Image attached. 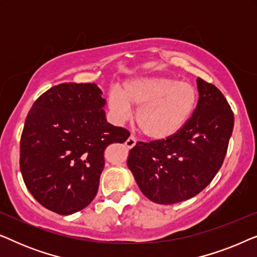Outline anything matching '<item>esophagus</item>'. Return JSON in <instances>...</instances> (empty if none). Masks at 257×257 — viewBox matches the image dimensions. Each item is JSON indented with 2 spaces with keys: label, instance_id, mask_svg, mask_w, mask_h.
<instances>
[{
  "label": "esophagus",
  "instance_id": "1",
  "mask_svg": "<svg viewBox=\"0 0 257 257\" xmlns=\"http://www.w3.org/2000/svg\"><path fill=\"white\" fill-rule=\"evenodd\" d=\"M136 143H137V139H136V137L133 136V135H131L127 138V140H126V146L128 147V149H132L133 146L136 145Z\"/></svg>",
  "mask_w": 257,
  "mask_h": 257
}]
</instances>
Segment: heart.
<instances>
[{
	"label": "heart",
	"mask_w": 257,
	"mask_h": 257,
	"mask_svg": "<svg viewBox=\"0 0 257 257\" xmlns=\"http://www.w3.org/2000/svg\"><path fill=\"white\" fill-rule=\"evenodd\" d=\"M198 91L188 82L168 77H142L125 83L121 92L108 96V107L118 121L131 117L138 107L136 121L151 139L170 138L186 125L194 112Z\"/></svg>",
	"instance_id": "1"
}]
</instances>
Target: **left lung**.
<instances>
[{
	"label": "left lung",
	"instance_id": "1",
	"mask_svg": "<svg viewBox=\"0 0 257 257\" xmlns=\"http://www.w3.org/2000/svg\"><path fill=\"white\" fill-rule=\"evenodd\" d=\"M199 100L192 117L170 138L138 142L130 151L128 168L143 194L173 205L199 194L222 166L234 127V113L222 92L196 79Z\"/></svg>",
	"mask_w": 257,
	"mask_h": 257
}]
</instances>
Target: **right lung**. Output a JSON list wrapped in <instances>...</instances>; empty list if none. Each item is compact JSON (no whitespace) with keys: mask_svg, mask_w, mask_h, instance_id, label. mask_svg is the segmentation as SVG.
Listing matches in <instances>:
<instances>
[{"mask_svg":"<svg viewBox=\"0 0 257 257\" xmlns=\"http://www.w3.org/2000/svg\"><path fill=\"white\" fill-rule=\"evenodd\" d=\"M96 84L62 83L37 98L20 144L24 184L45 208L69 215L94 199L105 166L104 151L130 131L106 121Z\"/></svg>","mask_w":257,"mask_h":257,"instance_id":"1","label":"right lung"}]
</instances>
